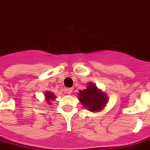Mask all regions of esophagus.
<instances>
[{
    "label": "esophagus",
    "mask_w": 150,
    "mask_h": 150,
    "mask_svg": "<svg viewBox=\"0 0 150 150\" xmlns=\"http://www.w3.org/2000/svg\"><path fill=\"white\" fill-rule=\"evenodd\" d=\"M71 92H72V89H71V88H68V89H66V92L69 95L71 94Z\"/></svg>",
    "instance_id": "esophagus-1"
}]
</instances>
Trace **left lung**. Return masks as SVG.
Wrapping results in <instances>:
<instances>
[{
  "label": "left lung",
  "mask_w": 150,
  "mask_h": 150,
  "mask_svg": "<svg viewBox=\"0 0 150 150\" xmlns=\"http://www.w3.org/2000/svg\"><path fill=\"white\" fill-rule=\"evenodd\" d=\"M78 98L85 108L92 112L104 109L109 102L108 96L92 81L87 84L86 88L79 91Z\"/></svg>",
  "instance_id": "obj_1"
}]
</instances>
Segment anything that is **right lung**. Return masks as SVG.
<instances>
[{"instance_id": "right-lung-1", "label": "right lung", "mask_w": 150, "mask_h": 150, "mask_svg": "<svg viewBox=\"0 0 150 150\" xmlns=\"http://www.w3.org/2000/svg\"><path fill=\"white\" fill-rule=\"evenodd\" d=\"M45 100L47 102V104L51 105L52 104V101H54L56 97L52 91H46L45 92Z\"/></svg>"}]
</instances>
